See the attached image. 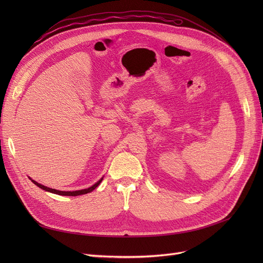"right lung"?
<instances>
[{
  "label": "right lung",
  "instance_id": "right-lung-1",
  "mask_svg": "<svg viewBox=\"0 0 263 263\" xmlns=\"http://www.w3.org/2000/svg\"><path fill=\"white\" fill-rule=\"evenodd\" d=\"M30 178V177H29ZM31 179V178H30ZM32 180V182L35 184V185H37L38 187H40V189H43L44 191H47V192H50V193H53V194H58V195H62V196H79V195H83V194H87V193H90V192H92L97 186H98L100 183H101V181L103 180V177L100 179L99 181H97L93 185H91V186H89L88 189H84V190H79V191H59V190H55V189H51V187H47V186H45V185H43V184H40V183H38V182H36L35 180H33V179H31Z\"/></svg>",
  "mask_w": 263,
  "mask_h": 263
}]
</instances>
